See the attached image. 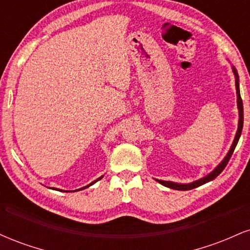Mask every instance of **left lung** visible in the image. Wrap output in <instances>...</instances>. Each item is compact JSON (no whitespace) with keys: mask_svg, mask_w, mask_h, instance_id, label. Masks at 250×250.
<instances>
[{"mask_svg":"<svg viewBox=\"0 0 250 250\" xmlns=\"http://www.w3.org/2000/svg\"><path fill=\"white\" fill-rule=\"evenodd\" d=\"M234 70V74H235V77H236V81H235V84H236V94H237V107H239V114H240V120H239V128H237V131H236V136H235V140L233 142V145H231V148L230 150H229V153L227 154V156L225 157V160H223L222 162L220 163L219 166H217V168L215 169L214 171H211L210 174L207 175L206 177H203V179H201L199 181H195L193 183H188V185H179V183H174V182H169V181H161V180H156L157 182L161 183V185L165 186V187H168V188H171V189H176V190H190V189H194L196 187H200V186L205 185V183L209 182V181L214 180L215 177L219 176V175L222 173L223 169L226 168V166L228 165L229 160H230L231 155H233L234 150H235V147H236L237 142H239V139L241 136V133H242V128H243V103H242V99H241V95H240V87H239V75H237V71L235 68H233Z\"/></svg>","mask_w":250,"mask_h":250,"instance_id":"obj_1","label":"left lung"}]
</instances>
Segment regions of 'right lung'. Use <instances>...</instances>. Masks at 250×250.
Listing matches in <instances>:
<instances>
[{"label": "right lung", "instance_id": "obj_1", "mask_svg": "<svg viewBox=\"0 0 250 250\" xmlns=\"http://www.w3.org/2000/svg\"><path fill=\"white\" fill-rule=\"evenodd\" d=\"M102 179V177H100V179H97L96 181H99V180H101ZM96 181H94V182L93 183H90V185H89V186H87V187H83V188H81V189H77V190H82V189H84V188H88V187H90V186L91 185H94V183H95L96 182Z\"/></svg>", "mask_w": 250, "mask_h": 250}]
</instances>
